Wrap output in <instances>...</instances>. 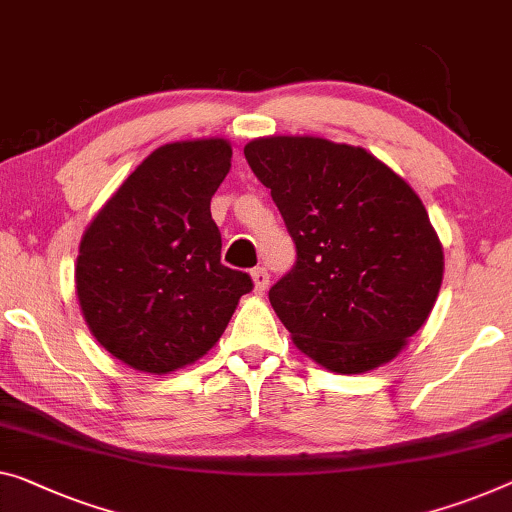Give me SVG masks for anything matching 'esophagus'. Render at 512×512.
Here are the masks:
<instances>
[{"label": "esophagus", "instance_id": "obj_1", "mask_svg": "<svg viewBox=\"0 0 512 512\" xmlns=\"http://www.w3.org/2000/svg\"><path fill=\"white\" fill-rule=\"evenodd\" d=\"M253 282H255V292L264 294V289L269 287V273H266L264 266H257V269H253Z\"/></svg>", "mask_w": 512, "mask_h": 512}]
</instances>
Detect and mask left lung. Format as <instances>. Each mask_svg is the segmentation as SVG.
I'll return each instance as SVG.
<instances>
[{"label": "left lung", "mask_w": 512, "mask_h": 512, "mask_svg": "<svg viewBox=\"0 0 512 512\" xmlns=\"http://www.w3.org/2000/svg\"><path fill=\"white\" fill-rule=\"evenodd\" d=\"M296 246L269 301L312 361L361 375L393 361L437 301L444 250L421 197L370 151L324 137L248 142Z\"/></svg>", "instance_id": "8db88e82"}]
</instances>
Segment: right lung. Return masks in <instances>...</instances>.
<instances>
[{
    "label": "right lung",
    "instance_id": "right-lung-1",
    "mask_svg": "<svg viewBox=\"0 0 512 512\" xmlns=\"http://www.w3.org/2000/svg\"><path fill=\"white\" fill-rule=\"evenodd\" d=\"M230 167L223 137L158 147L85 230L78 301L89 331L121 363L151 375L195 363L253 289L248 273L220 262L211 218Z\"/></svg>",
    "mask_w": 512,
    "mask_h": 512
}]
</instances>
